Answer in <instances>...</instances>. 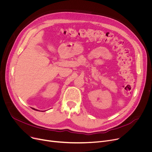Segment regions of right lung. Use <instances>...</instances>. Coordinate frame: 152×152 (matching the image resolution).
Segmentation results:
<instances>
[{
    "mask_svg": "<svg viewBox=\"0 0 152 152\" xmlns=\"http://www.w3.org/2000/svg\"><path fill=\"white\" fill-rule=\"evenodd\" d=\"M33 108V110H36V111H38V110H36V109H35V108Z\"/></svg>",
    "mask_w": 152,
    "mask_h": 152,
    "instance_id": "right-lung-1",
    "label": "right lung"
}]
</instances>
